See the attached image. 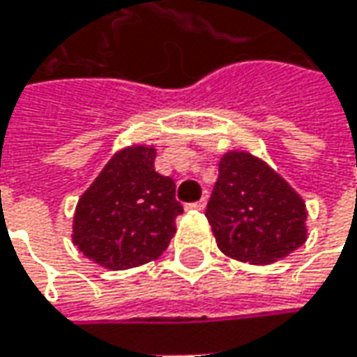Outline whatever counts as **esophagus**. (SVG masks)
<instances>
[{"mask_svg":"<svg viewBox=\"0 0 357 357\" xmlns=\"http://www.w3.org/2000/svg\"><path fill=\"white\" fill-rule=\"evenodd\" d=\"M205 199H199V202H195V203H188L185 205V209H190V211H203L205 209Z\"/></svg>","mask_w":357,"mask_h":357,"instance_id":"1","label":"esophagus"}]
</instances>
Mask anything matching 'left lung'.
<instances>
[{"mask_svg":"<svg viewBox=\"0 0 357 357\" xmlns=\"http://www.w3.org/2000/svg\"><path fill=\"white\" fill-rule=\"evenodd\" d=\"M205 217L217 247L243 263L268 264L306 241V205L263 160L227 152Z\"/></svg>","mask_w":357,"mask_h":357,"instance_id":"1","label":"left lung"}]
</instances>
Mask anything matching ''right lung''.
Masks as SVG:
<instances>
[{"label": "right lung", "instance_id": "right-lung-1", "mask_svg": "<svg viewBox=\"0 0 357 357\" xmlns=\"http://www.w3.org/2000/svg\"><path fill=\"white\" fill-rule=\"evenodd\" d=\"M154 160V148H124L82 193L73 243L86 259L126 271L166 251L183 207L176 202L174 179L160 176Z\"/></svg>", "mask_w": 357, "mask_h": 357}]
</instances>
